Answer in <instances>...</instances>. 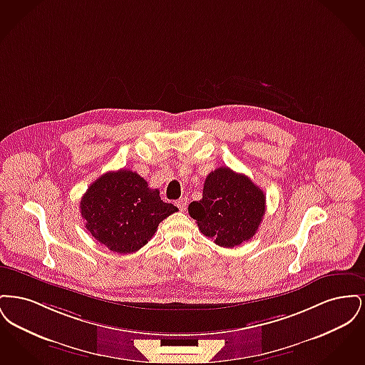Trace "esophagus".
I'll return each instance as SVG.
<instances>
[{
	"mask_svg": "<svg viewBox=\"0 0 365 365\" xmlns=\"http://www.w3.org/2000/svg\"><path fill=\"white\" fill-rule=\"evenodd\" d=\"M176 207L179 208V210H185L186 207H187V198H186V197H183V198L178 200V201H176Z\"/></svg>",
	"mask_w": 365,
	"mask_h": 365,
	"instance_id": "1",
	"label": "esophagus"
}]
</instances>
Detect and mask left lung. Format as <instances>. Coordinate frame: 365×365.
<instances>
[{
    "label": "left lung",
    "instance_id": "left-lung-1",
    "mask_svg": "<svg viewBox=\"0 0 365 365\" xmlns=\"http://www.w3.org/2000/svg\"><path fill=\"white\" fill-rule=\"evenodd\" d=\"M189 213L200 231L223 247H234L256 234L265 213V195L246 175L220 167L207 176L202 198Z\"/></svg>",
    "mask_w": 365,
    "mask_h": 365
}]
</instances>
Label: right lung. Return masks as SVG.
Returning <instances> with one entry per match:
<instances>
[{
	"label": "right lung",
	"instance_id": "obj_1",
	"mask_svg": "<svg viewBox=\"0 0 365 365\" xmlns=\"http://www.w3.org/2000/svg\"><path fill=\"white\" fill-rule=\"evenodd\" d=\"M86 230L116 253L137 252L152 240L160 222L178 208L130 170L110 171L90 185L81 200Z\"/></svg>",
	"mask_w": 365,
	"mask_h": 365
}]
</instances>
